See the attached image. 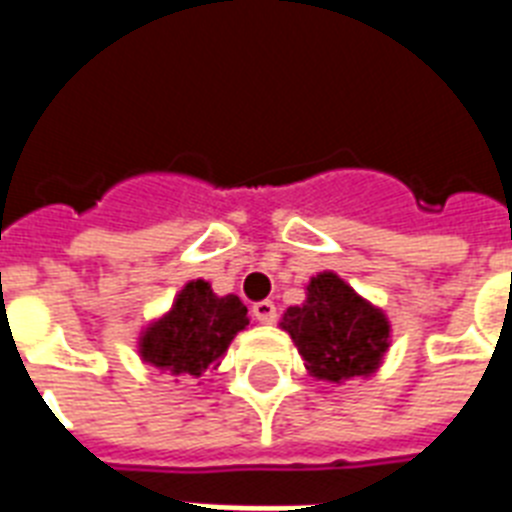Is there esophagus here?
<instances>
[{
  "label": "esophagus",
  "instance_id": "1",
  "mask_svg": "<svg viewBox=\"0 0 512 512\" xmlns=\"http://www.w3.org/2000/svg\"><path fill=\"white\" fill-rule=\"evenodd\" d=\"M252 316H255L260 324H273L276 321V305L271 300H260V303L252 305Z\"/></svg>",
  "mask_w": 512,
  "mask_h": 512
}]
</instances>
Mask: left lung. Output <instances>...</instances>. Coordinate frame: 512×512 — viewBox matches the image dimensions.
<instances>
[{
    "mask_svg": "<svg viewBox=\"0 0 512 512\" xmlns=\"http://www.w3.org/2000/svg\"><path fill=\"white\" fill-rule=\"evenodd\" d=\"M316 380L342 382L377 372L390 345V324L380 308L358 297L337 273H319L303 305L281 319Z\"/></svg>",
    "mask_w": 512,
    "mask_h": 512,
    "instance_id": "1",
    "label": "left lung"
}]
</instances>
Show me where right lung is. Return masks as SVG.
I'll return each instance as SVG.
<instances>
[{
  "label": "right lung",
  "instance_id": "obj_1",
  "mask_svg": "<svg viewBox=\"0 0 512 512\" xmlns=\"http://www.w3.org/2000/svg\"><path fill=\"white\" fill-rule=\"evenodd\" d=\"M247 324V305L239 297H217L207 281H188L172 311L143 332L140 358L164 372L201 377Z\"/></svg>",
  "mask_w": 512,
  "mask_h": 512
}]
</instances>
